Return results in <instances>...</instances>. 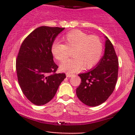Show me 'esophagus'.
Returning a JSON list of instances; mask_svg holds the SVG:
<instances>
[{
	"mask_svg": "<svg viewBox=\"0 0 135 135\" xmlns=\"http://www.w3.org/2000/svg\"><path fill=\"white\" fill-rule=\"evenodd\" d=\"M66 77H67V78H70V77H73V76H74V74H70V73H66Z\"/></svg>",
	"mask_w": 135,
	"mask_h": 135,
	"instance_id": "esophagus-1",
	"label": "esophagus"
}]
</instances>
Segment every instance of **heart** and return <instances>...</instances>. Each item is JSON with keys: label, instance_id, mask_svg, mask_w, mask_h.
I'll list each match as a JSON object with an SVG mask.
<instances>
[{"label": "heart", "instance_id": "heart-1", "mask_svg": "<svg viewBox=\"0 0 135 135\" xmlns=\"http://www.w3.org/2000/svg\"><path fill=\"white\" fill-rule=\"evenodd\" d=\"M64 44L54 42L51 51L55 59L63 62L72 51L74 57L60 66L61 71L74 73L84 67L91 69L97 65L102 57L103 44L97 36L90 35L80 30L70 31L62 38Z\"/></svg>", "mask_w": 135, "mask_h": 135}]
</instances>
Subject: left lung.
<instances>
[{
    "label": "left lung",
    "instance_id": "left-lung-1",
    "mask_svg": "<svg viewBox=\"0 0 135 135\" xmlns=\"http://www.w3.org/2000/svg\"><path fill=\"white\" fill-rule=\"evenodd\" d=\"M105 38L103 57L94 69L78 75L81 80L76 95L89 107H97L105 102L114 91L118 80V57L112 42L107 36Z\"/></svg>",
    "mask_w": 135,
    "mask_h": 135
}]
</instances>
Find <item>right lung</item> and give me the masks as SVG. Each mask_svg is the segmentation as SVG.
<instances>
[{"label":"right lung","instance_id":"add662e5","mask_svg":"<svg viewBox=\"0 0 135 135\" xmlns=\"http://www.w3.org/2000/svg\"><path fill=\"white\" fill-rule=\"evenodd\" d=\"M65 28L42 26L22 42L16 60L17 80L21 91L34 104L41 106L55 96L65 73L57 74L51 47Z\"/></svg>","mask_w":135,"mask_h":135}]
</instances>
